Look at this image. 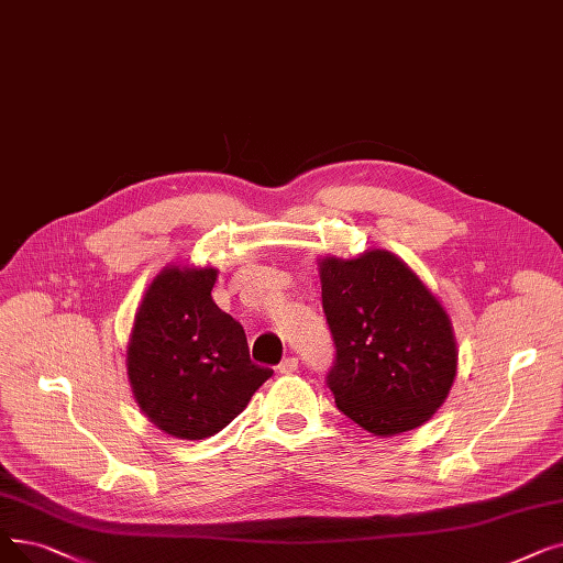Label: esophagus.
<instances>
[{
	"label": "esophagus",
	"instance_id": "1",
	"mask_svg": "<svg viewBox=\"0 0 563 563\" xmlns=\"http://www.w3.org/2000/svg\"><path fill=\"white\" fill-rule=\"evenodd\" d=\"M276 371H278L280 375H291V373H297V371H299V358H295V356H287V358H283Z\"/></svg>",
	"mask_w": 563,
	"mask_h": 563
}]
</instances>
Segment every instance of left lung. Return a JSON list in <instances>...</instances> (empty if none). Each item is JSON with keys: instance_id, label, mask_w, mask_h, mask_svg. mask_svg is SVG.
I'll return each mask as SVG.
<instances>
[{"instance_id": "1", "label": "left lung", "mask_w": 563, "mask_h": 563, "mask_svg": "<svg viewBox=\"0 0 563 563\" xmlns=\"http://www.w3.org/2000/svg\"><path fill=\"white\" fill-rule=\"evenodd\" d=\"M322 306L335 342L329 388L347 419L377 437L432 419L457 375L451 317L394 253L317 260Z\"/></svg>"}]
</instances>
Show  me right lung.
<instances>
[{"instance_id": "1", "label": "right lung", "mask_w": 563, "mask_h": 563, "mask_svg": "<svg viewBox=\"0 0 563 563\" xmlns=\"http://www.w3.org/2000/svg\"><path fill=\"white\" fill-rule=\"evenodd\" d=\"M216 278L213 266H163L144 289L126 347L137 407L188 442L221 432L274 375L251 361L243 327L213 303Z\"/></svg>"}]
</instances>
